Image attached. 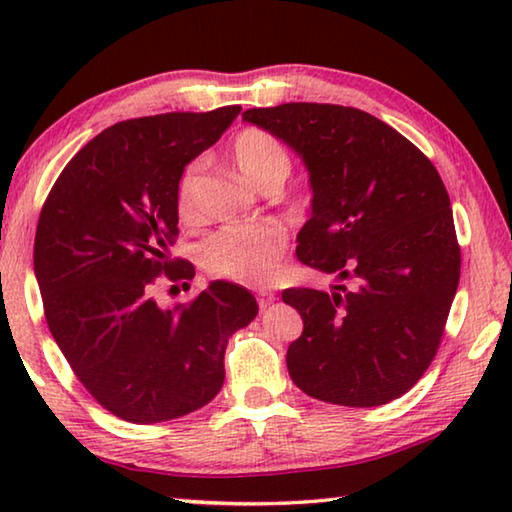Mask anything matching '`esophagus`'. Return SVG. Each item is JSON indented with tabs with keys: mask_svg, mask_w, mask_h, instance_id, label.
<instances>
[{
	"mask_svg": "<svg viewBox=\"0 0 512 512\" xmlns=\"http://www.w3.org/2000/svg\"><path fill=\"white\" fill-rule=\"evenodd\" d=\"M275 302V293H271V291H259V296H257V305H259V309H268Z\"/></svg>",
	"mask_w": 512,
	"mask_h": 512,
	"instance_id": "esophagus-1",
	"label": "esophagus"
}]
</instances>
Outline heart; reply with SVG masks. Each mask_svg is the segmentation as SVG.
<instances>
[{
  "label": "heart",
  "mask_w": 512,
  "mask_h": 512,
  "mask_svg": "<svg viewBox=\"0 0 512 512\" xmlns=\"http://www.w3.org/2000/svg\"><path fill=\"white\" fill-rule=\"evenodd\" d=\"M232 160L244 176L264 187L273 180L289 176L291 160L284 146L271 133L248 128L232 142ZM203 162H189L178 180L176 205L180 216L192 219L196 212V192L201 183ZM287 246V235L275 223H239L225 225L212 232L201 244V264L207 271L241 284H268L277 273V262Z\"/></svg>",
  "instance_id": "b5f03b06"
}]
</instances>
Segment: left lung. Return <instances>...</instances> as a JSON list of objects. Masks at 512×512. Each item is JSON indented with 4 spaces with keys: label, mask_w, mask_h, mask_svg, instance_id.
<instances>
[{
    "label": "left lung",
    "mask_w": 512,
    "mask_h": 512,
    "mask_svg": "<svg viewBox=\"0 0 512 512\" xmlns=\"http://www.w3.org/2000/svg\"><path fill=\"white\" fill-rule=\"evenodd\" d=\"M244 121L305 164L311 216L296 253L336 277L329 291L282 293L305 323L287 350L293 384L359 409L397 400L436 357L461 277L452 203L436 167L357 108L282 103L246 110Z\"/></svg>",
    "instance_id": "left-lung-1"
}]
</instances>
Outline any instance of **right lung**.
<instances>
[{"label": "right lung", "mask_w": 512, "mask_h": 512, "mask_svg": "<svg viewBox=\"0 0 512 512\" xmlns=\"http://www.w3.org/2000/svg\"><path fill=\"white\" fill-rule=\"evenodd\" d=\"M239 112L119 121L69 160L42 207L33 271L49 332L94 400L126 422H167L214 400L228 339L259 311L223 280L192 305L153 298L155 275L194 277L169 259L178 180Z\"/></svg>", "instance_id": "add662e5"}]
</instances>
